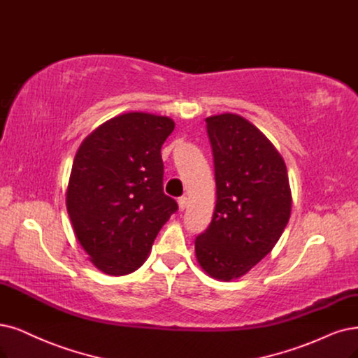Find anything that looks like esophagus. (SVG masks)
<instances>
[{
    "mask_svg": "<svg viewBox=\"0 0 358 358\" xmlns=\"http://www.w3.org/2000/svg\"><path fill=\"white\" fill-rule=\"evenodd\" d=\"M187 203H189V197L187 196H181L178 199V206L181 210H184L187 208Z\"/></svg>",
    "mask_w": 358,
    "mask_h": 358,
    "instance_id": "esophagus-1",
    "label": "esophagus"
}]
</instances>
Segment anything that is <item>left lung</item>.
I'll return each instance as SVG.
<instances>
[{"label":"left lung","mask_w":358,"mask_h":358,"mask_svg":"<svg viewBox=\"0 0 358 358\" xmlns=\"http://www.w3.org/2000/svg\"><path fill=\"white\" fill-rule=\"evenodd\" d=\"M205 121L217 203L194 250L210 277L230 282L271 252L289 221L292 194L282 155L255 125L234 113Z\"/></svg>","instance_id":"obj_1"}]
</instances>
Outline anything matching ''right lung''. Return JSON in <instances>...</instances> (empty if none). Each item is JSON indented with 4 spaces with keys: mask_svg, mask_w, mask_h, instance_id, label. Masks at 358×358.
Masks as SVG:
<instances>
[{
    "mask_svg": "<svg viewBox=\"0 0 358 358\" xmlns=\"http://www.w3.org/2000/svg\"><path fill=\"white\" fill-rule=\"evenodd\" d=\"M174 128L171 117L129 112L106 121L79 145L66 208L78 242L106 274L141 267L178 209L164 193L161 156Z\"/></svg>",
    "mask_w": 358,
    "mask_h": 358,
    "instance_id": "right-lung-1",
    "label": "right lung"
}]
</instances>
